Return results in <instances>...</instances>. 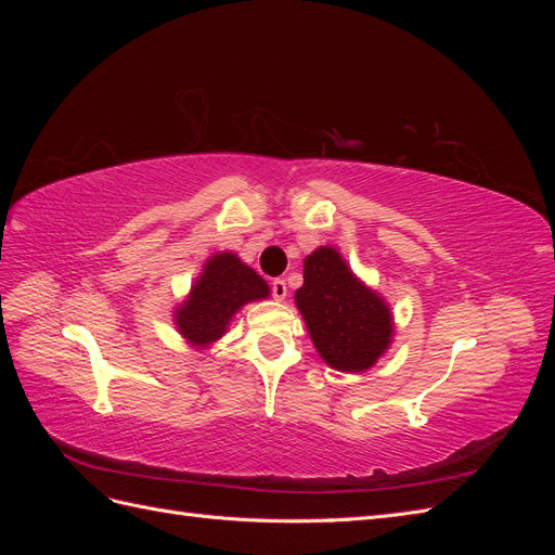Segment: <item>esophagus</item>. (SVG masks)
I'll list each match as a JSON object with an SVG mask.
<instances>
[{
  "mask_svg": "<svg viewBox=\"0 0 555 555\" xmlns=\"http://www.w3.org/2000/svg\"><path fill=\"white\" fill-rule=\"evenodd\" d=\"M271 292H273V298L275 300H284V298H287V282H284V280H273L271 282Z\"/></svg>",
  "mask_w": 555,
  "mask_h": 555,
  "instance_id": "esophagus-1",
  "label": "esophagus"
}]
</instances>
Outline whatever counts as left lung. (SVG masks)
<instances>
[{
    "mask_svg": "<svg viewBox=\"0 0 555 555\" xmlns=\"http://www.w3.org/2000/svg\"><path fill=\"white\" fill-rule=\"evenodd\" d=\"M294 298L319 357L335 371L363 373L389 349V306L351 273L335 247H319L306 257L304 287Z\"/></svg>",
    "mask_w": 555,
    "mask_h": 555,
    "instance_id": "obj_1",
    "label": "left lung"
}]
</instances>
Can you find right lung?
<instances>
[{
	"mask_svg": "<svg viewBox=\"0 0 555 555\" xmlns=\"http://www.w3.org/2000/svg\"><path fill=\"white\" fill-rule=\"evenodd\" d=\"M271 289L255 268L233 251H220L204 263V273L192 284L190 296L176 310L178 333L196 349H206L227 333L243 306L268 298Z\"/></svg>",
	"mask_w": 555,
	"mask_h": 555,
	"instance_id": "right-lung-1",
	"label": "right lung"
}]
</instances>
